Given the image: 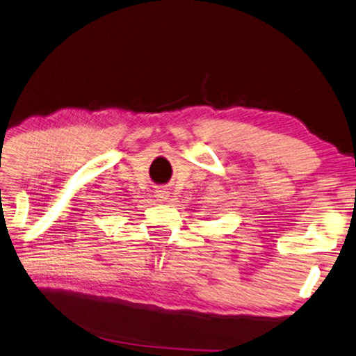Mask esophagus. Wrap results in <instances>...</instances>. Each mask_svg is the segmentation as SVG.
I'll use <instances>...</instances> for the list:
<instances>
[{
  "label": "esophagus",
  "instance_id": "obj_1",
  "mask_svg": "<svg viewBox=\"0 0 356 356\" xmlns=\"http://www.w3.org/2000/svg\"><path fill=\"white\" fill-rule=\"evenodd\" d=\"M168 189L167 188H163V186H159V188H156V191H154V197L159 202H165L167 199H168Z\"/></svg>",
  "mask_w": 356,
  "mask_h": 356
}]
</instances>
